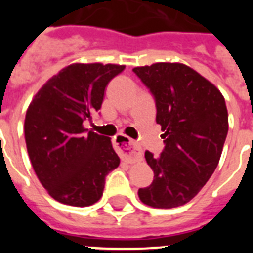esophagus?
<instances>
[{
	"mask_svg": "<svg viewBox=\"0 0 253 253\" xmlns=\"http://www.w3.org/2000/svg\"><path fill=\"white\" fill-rule=\"evenodd\" d=\"M115 146L123 152V154L125 156V160L128 163H135L142 158L143 149L139 143L130 139L126 135L119 134L115 138Z\"/></svg>",
	"mask_w": 253,
	"mask_h": 253,
	"instance_id": "34e87169",
	"label": "esophagus"
}]
</instances>
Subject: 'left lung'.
Segmentation results:
<instances>
[{
	"label": "left lung",
	"instance_id": "left-lung-1",
	"mask_svg": "<svg viewBox=\"0 0 253 253\" xmlns=\"http://www.w3.org/2000/svg\"><path fill=\"white\" fill-rule=\"evenodd\" d=\"M133 71L153 93L165 139L158 157L146 151L154 178L138 196L152 208L181 207L198 195L218 166L228 133L224 97L186 64L160 62Z\"/></svg>",
	"mask_w": 253,
	"mask_h": 253
}]
</instances>
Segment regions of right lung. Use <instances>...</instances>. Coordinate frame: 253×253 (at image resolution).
Returning a JSON list of instances; mask_svg holds the SVG:
<instances>
[{"label": "right lung", "mask_w": 253, "mask_h": 253, "mask_svg": "<svg viewBox=\"0 0 253 253\" xmlns=\"http://www.w3.org/2000/svg\"><path fill=\"white\" fill-rule=\"evenodd\" d=\"M125 66L73 63L35 93L24 123L26 149L35 173L51 198L88 207L102 196L105 177L119 166L109 137L84 129L101 109L105 88Z\"/></svg>", "instance_id": "1"}]
</instances>
